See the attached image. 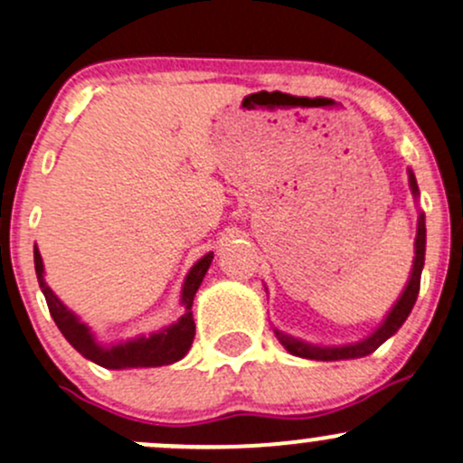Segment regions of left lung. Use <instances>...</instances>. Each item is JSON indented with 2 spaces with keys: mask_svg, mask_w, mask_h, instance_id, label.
<instances>
[{
  "mask_svg": "<svg viewBox=\"0 0 463 463\" xmlns=\"http://www.w3.org/2000/svg\"><path fill=\"white\" fill-rule=\"evenodd\" d=\"M408 182H411L412 194H420V188H417V179L412 175V170H408ZM424 257H426V219L424 213H420V219H417V237H415V261H412L411 279H408L406 288H403L402 297L397 299V304L392 306L391 313L386 315L383 324L379 326L377 330L371 335V337L362 339L357 344H348V346H313V344H306L301 339L290 337V335L281 333V330L275 328L277 339L281 342V346L288 350L295 357L304 359H317V362H339V359H357L366 357L382 346L388 337L397 333L402 328L403 321L411 315L412 306H415L417 295H420V284H421V269H424Z\"/></svg>",
  "mask_w": 463,
  "mask_h": 463,
  "instance_id": "left-lung-1",
  "label": "left lung"
}]
</instances>
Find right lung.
Here are the masks:
<instances>
[{"mask_svg":"<svg viewBox=\"0 0 463 463\" xmlns=\"http://www.w3.org/2000/svg\"><path fill=\"white\" fill-rule=\"evenodd\" d=\"M213 252L203 255L197 264L193 266L191 272L186 275V281L182 286V306L186 313L179 317L177 324L168 326V328L159 330V333L146 335V337H135L130 342L117 344V346H101L90 333L86 324H81L72 310H68L57 295L48 288L46 279H43V261L35 246V272L39 288L46 297L48 310L51 317L55 319L57 328L68 339L77 353L84 354L86 359L95 362L97 366L110 368V371H121V368H153V366H166L175 364L191 350L194 339V321H193V299L197 288L202 286L203 275L211 269Z\"/></svg>","mask_w":463,"mask_h":463,"instance_id":"add662e5","label":"right lung"}]
</instances>
